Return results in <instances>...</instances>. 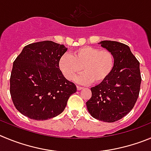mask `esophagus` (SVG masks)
<instances>
[{"mask_svg": "<svg viewBox=\"0 0 151 151\" xmlns=\"http://www.w3.org/2000/svg\"><path fill=\"white\" fill-rule=\"evenodd\" d=\"M83 88V87H82V86H77V90H81V89H82Z\"/></svg>", "mask_w": 151, "mask_h": 151, "instance_id": "34e87169", "label": "esophagus"}]
</instances>
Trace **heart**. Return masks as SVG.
Wrapping results in <instances>:
<instances>
[{
	"label": "heart",
	"mask_w": 151,
	"mask_h": 151,
	"mask_svg": "<svg viewBox=\"0 0 151 151\" xmlns=\"http://www.w3.org/2000/svg\"><path fill=\"white\" fill-rule=\"evenodd\" d=\"M114 65L112 52L89 46L76 49L70 55L65 54L59 62V69L69 81L73 80L83 69L84 73L77 79V82L81 83L102 82L112 72Z\"/></svg>",
	"instance_id": "obj_1"
}]
</instances>
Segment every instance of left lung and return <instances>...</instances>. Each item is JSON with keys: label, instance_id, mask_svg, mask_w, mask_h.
I'll list each match as a JSON object with an SVG mask.
<instances>
[{"label": "left lung", "instance_id": "1", "mask_svg": "<svg viewBox=\"0 0 151 151\" xmlns=\"http://www.w3.org/2000/svg\"><path fill=\"white\" fill-rule=\"evenodd\" d=\"M114 55L115 65L106 80L91 88L86 107L92 117L108 123L122 119L134 108L139 96L142 77L139 62L124 43L100 42Z\"/></svg>", "mask_w": 151, "mask_h": 151}]
</instances>
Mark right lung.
Here are the masks:
<instances>
[{
    "instance_id": "add662e5",
    "label": "right lung",
    "mask_w": 151,
    "mask_h": 151,
    "mask_svg": "<svg viewBox=\"0 0 151 151\" xmlns=\"http://www.w3.org/2000/svg\"><path fill=\"white\" fill-rule=\"evenodd\" d=\"M53 41L25 46L13 62L9 92L15 107L27 117L46 120L63 112L77 87L64 77L59 67L67 51Z\"/></svg>"
}]
</instances>
